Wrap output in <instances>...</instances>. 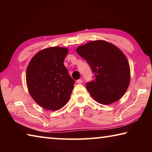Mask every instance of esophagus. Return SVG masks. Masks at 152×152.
<instances>
[{"label":"esophagus","mask_w":152,"mask_h":152,"mask_svg":"<svg viewBox=\"0 0 152 152\" xmlns=\"http://www.w3.org/2000/svg\"><path fill=\"white\" fill-rule=\"evenodd\" d=\"M76 82L78 84H82V80H81V79H79V80H78L76 81Z\"/></svg>","instance_id":"obj_1"}]
</instances>
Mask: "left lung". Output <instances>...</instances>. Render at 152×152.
<instances>
[{"mask_svg":"<svg viewBox=\"0 0 152 152\" xmlns=\"http://www.w3.org/2000/svg\"><path fill=\"white\" fill-rule=\"evenodd\" d=\"M76 51L94 73L95 79L86 85L91 96L106 105L119 101L131 80L129 64L123 51L104 40L89 42L78 46Z\"/></svg>","mask_w":152,"mask_h":152,"instance_id":"left-lung-1","label":"left lung"}]
</instances>
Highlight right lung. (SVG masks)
I'll list each match as a JSON object with an SVG mask.
<instances>
[{
  "label": "right lung",
  "instance_id": "add662e5",
  "mask_svg": "<svg viewBox=\"0 0 152 152\" xmlns=\"http://www.w3.org/2000/svg\"><path fill=\"white\" fill-rule=\"evenodd\" d=\"M68 52V49L63 47L43 49L28 64V91L43 109L58 110L65 106L70 99L74 80L64 64Z\"/></svg>",
  "mask_w": 152,
  "mask_h": 152
}]
</instances>
